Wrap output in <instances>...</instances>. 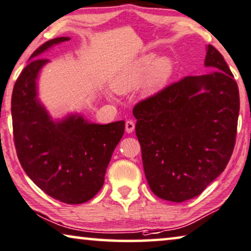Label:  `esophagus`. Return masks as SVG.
Wrapping results in <instances>:
<instances>
[{
    "instance_id": "34e87169",
    "label": "esophagus",
    "mask_w": 251,
    "mask_h": 251,
    "mask_svg": "<svg viewBox=\"0 0 251 251\" xmlns=\"http://www.w3.org/2000/svg\"><path fill=\"white\" fill-rule=\"evenodd\" d=\"M134 128H135V123H134L133 121H127L126 124H125V129L127 133H133L134 132Z\"/></svg>"
}]
</instances>
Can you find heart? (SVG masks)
<instances>
[{
    "label": "heart",
    "instance_id": "obj_1",
    "mask_svg": "<svg viewBox=\"0 0 251 251\" xmlns=\"http://www.w3.org/2000/svg\"><path fill=\"white\" fill-rule=\"evenodd\" d=\"M175 72V63L170 57L156 58L153 53L144 54L141 57L134 59L124 69H122L113 78V87L117 92L124 93L136 88L142 83V91L144 96H152L169 83Z\"/></svg>",
    "mask_w": 251,
    "mask_h": 251
}]
</instances>
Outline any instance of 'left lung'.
Here are the masks:
<instances>
[{
  "label": "left lung",
  "mask_w": 251,
  "mask_h": 251,
  "mask_svg": "<svg viewBox=\"0 0 251 251\" xmlns=\"http://www.w3.org/2000/svg\"><path fill=\"white\" fill-rule=\"evenodd\" d=\"M205 66L215 71L185 76L133 108L145 177L162 200L181 203L198 196L232 155L240 109L238 84L212 45Z\"/></svg>",
  "instance_id": "obj_1"
}]
</instances>
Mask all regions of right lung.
I'll return each mask as SVG.
<instances>
[{"label":"right lung","instance_id":"right-lung-1","mask_svg":"<svg viewBox=\"0 0 251 251\" xmlns=\"http://www.w3.org/2000/svg\"><path fill=\"white\" fill-rule=\"evenodd\" d=\"M69 37L50 39L37 48L14 84L11 99L17 155L28 177L48 196L66 204H82L101 189L125 122L92 124L71 115L54 122L37 99L36 80L48 59L37 58Z\"/></svg>","mask_w":251,"mask_h":251}]
</instances>
